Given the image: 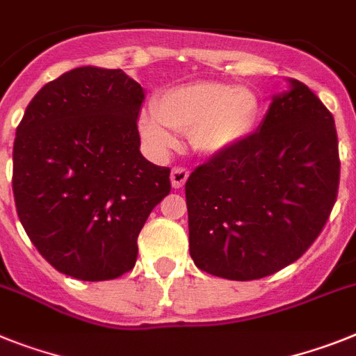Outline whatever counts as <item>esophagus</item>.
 I'll return each instance as SVG.
<instances>
[{
    "label": "esophagus",
    "mask_w": 356,
    "mask_h": 356,
    "mask_svg": "<svg viewBox=\"0 0 356 356\" xmlns=\"http://www.w3.org/2000/svg\"><path fill=\"white\" fill-rule=\"evenodd\" d=\"M187 178H189V171L187 169H184V167H175L171 171V185L175 187V189H180V187H184L185 181H187Z\"/></svg>",
    "instance_id": "obj_1"
}]
</instances>
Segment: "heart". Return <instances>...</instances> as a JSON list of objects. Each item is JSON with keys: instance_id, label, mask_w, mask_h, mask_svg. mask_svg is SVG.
Masks as SVG:
<instances>
[{"instance_id": "heart-1", "label": "heart", "mask_w": 356, "mask_h": 356, "mask_svg": "<svg viewBox=\"0 0 356 356\" xmlns=\"http://www.w3.org/2000/svg\"><path fill=\"white\" fill-rule=\"evenodd\" d=\"M261 115L256 91L220 81H196L167 90L156 102V113L140 115L138 129L158 153L178 145V135H189L196 153L220 156L254 133Z\"/></svg>"}]
</instances>
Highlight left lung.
Wrapping results in <instances>:
<instances>
[{
	"instance_id": "8db88e82",
	"label": "left lung",
	"mask_w": 356,
	"mask_h": 356,
	"mask_svg": "<svg viewBox=\"0 0 356 356\" xmlns=\"http://www.w3.org/2000/svg\"><path fill=\"white\" fill-rule=\"evenodd\" d=\"M286 81L256 133L185 184L191 257L216 277L252 281L297 261L337 200L333 117L306 84Z\"/></svg>"
}]
</instances>
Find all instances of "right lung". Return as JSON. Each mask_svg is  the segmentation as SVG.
<instances>
[{
    "mask_svg": "<svg viewBox=\"0 0 356 356\" xmlns=\"http://www.w3.org/2000/svg\"><path fill=\"white\" fill-rule=\"evenodd\" d=\"M144 99L122 70L81 66L44 84L17 126V216L39 254L70 277L129 272L147 216L171 191L169 167L140 153Z\"/></svg>",
    "mask_w": 356,
    "mask_h": 356,
    "instance_id": "right-lung-1",
    "label": "right lung"
}]
</instances>
